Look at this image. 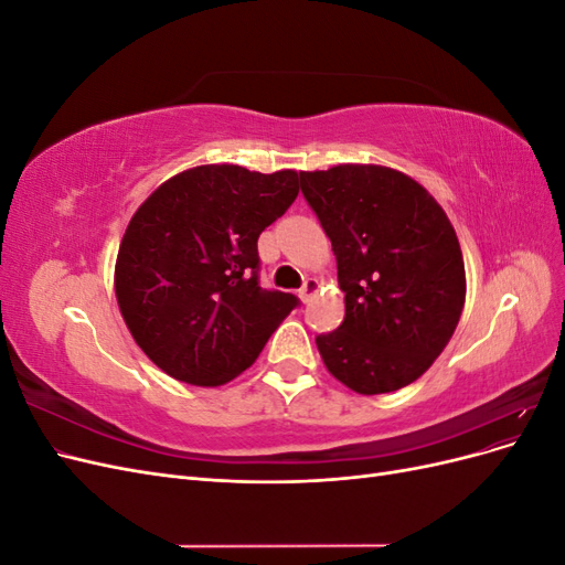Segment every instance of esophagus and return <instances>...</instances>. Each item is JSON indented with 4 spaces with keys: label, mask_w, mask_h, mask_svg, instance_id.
I'll use <instances>...</instances> for the list:
<instances>
[{
    "label": "esophagus",
    "mask_w": 565,
    "mask_h": 565,
    "mask_svg": "<svg viewBox=\"0 0 565 565\" xmlns=\"http://www.w3.org/2000/svg\"><path fill=\"white\" fill-rule=\"evenodd\" d=\"M318 280H313V278H309L306 280L303 285H301V289H299V299L303 301V303H309L311 301V297L318 292Z\"/></svg>",
    "instance_id": "34e87169"
}]
</instances>
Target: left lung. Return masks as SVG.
<instances>
[{
  "mask_svg": "<svg viewBox=\"0 0 565 565\" xmlns=\"http://www.w3.org/2000/svg\"><path fill=\"white\" fill-rule=\"evenodd\" d=\"M337 256L344 322L316 344L334 380L363 396L419 380L448 347L467 299L448 214L398 169L337 164L299 172Z\"/></svg>",
  "mask_w": 565,
  "mask_h": 565,
  "instance_id": "obj_1",
  "label": "left lung"
}]
</instances>
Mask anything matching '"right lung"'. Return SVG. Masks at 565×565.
<instances>
[{"label": "right lung", "mask_w": 565, "mask_h": 565, "mask_svg": "<svg viewBox=\"0 0 565 565\" xmlns=\"http://www.w3.org/2000/svg\"><path fill=\"white\" fill-rule=\"evenodd\" d=\"M297 195L295 169L202 164L136 210L117 252L115 297L136 344L169 377L235 380L292 313L295 295L259 285L256 241Z\"/></svg>", "instance_id": "add662e5"}]
</instances>
